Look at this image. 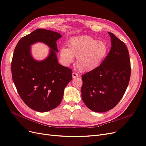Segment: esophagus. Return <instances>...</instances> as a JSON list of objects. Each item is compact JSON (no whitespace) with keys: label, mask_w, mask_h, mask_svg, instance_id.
<instances>
[{"label":"esophagus","mask_w":146,"mask_h":146,"mask_svg":"<svg viewBox=\"0 0 146 146\" xmlns=\"http://www.w3.org/2000/svg\"><path fill=\"white\" fill-rule=\"evenodd\" d=\"M72 76H73V78H78V76H79V75H78V73H75V72H73V73H72Z\"/></svg>","instance_id":"obj_1"}]
</instances>
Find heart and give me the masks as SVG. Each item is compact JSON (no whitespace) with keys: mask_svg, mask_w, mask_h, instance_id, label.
Here are the masks:
<instances>
[{"mask_svg":"<svg viewBox=\"0 0 146 146\" xmlns=\"http://www.w3.org/2000/svg\"><path fill=\"white\" fill-rule=\"evenodd\" d=\"M68 48L61 50V57L66 64H76L80 72L87 73L100 66L108 53V46L104 41H98L90 36H76L68 42Z\"/></svg>","mask_w":146,"mask_h":146,"instance_id":"b5f03b06","label":"heart"}]
</instances>
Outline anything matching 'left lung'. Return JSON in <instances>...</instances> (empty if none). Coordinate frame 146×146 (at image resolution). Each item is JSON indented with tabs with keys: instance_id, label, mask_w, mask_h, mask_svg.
Here are the masks:
<instances>
[{
	"instance_id": "obj_1",
	"label": "left lung",
	"mask_w": 146,
	"mask_h": 146,
	"mask_svg": "<svg viewBox=\"0 0 146 146\" xmlns=\"http://www.w3.org/2000/svg\"><path fill=\"white\" fill-rule=\"evenodd\" d=\"M111 50L95 70L82 76V99L88 108L104 112L114 108L127 88L131 77V61L125 44L108 32Z\"/></svg>"
}]
</instances>
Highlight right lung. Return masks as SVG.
<instances>
[{"mask_svg":"<svg viewBox=\"0 0 146 146\" xmlns=\"http://www.w3.org/2000/svg\"><path fill=\"white\" fill-rule=\"evenodd\" d=\"M61 35L38 29L19 40L11 62L13 80L25 104L38 112L56 108L63 98L64 90L72 79V70L58 62L56 41ZM40 41L51 48L49 56L36 62L30 54V45Z\"/></svg>","mask_w":146,"mask_h":146,"instance_id":"right-lung-1","label":"right lung"}]
</instances>
